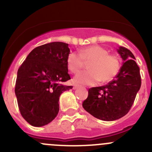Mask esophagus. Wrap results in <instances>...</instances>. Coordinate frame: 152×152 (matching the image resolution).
Returning a JSON list of instances; mask_svg holds the SVG:
<instances>
[{"label":"esophagus","mask_w":152,"mask_h":152,"mask_svg":"<svg viewBox=\"0 0 152 152\" xmlns=\"http://www.w3.org/2000/svg\"><path fill=\"white\" fill-rule=\"evenodd\" d=\"M78 87H79V85H73V90H76V89H77Z\"/></svg>","instance_id":"obj_1"}]
</instances>
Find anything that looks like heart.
Here are the masks:
<instances>
[{
    "label": "heart",
    "mask_w": 152,
    "mask_h": 152,
    "mask_svg": "<svg viewBox=\"0 0 152 152\" xmlns=\"http://www.w3.org/2000/svg\"><path fill=\"white\" fill-rule=\"evenodd\" d=\"M86 62H90L86 70L79 73L73 79L75 83L95 85L100 81L107 83L113 80L120 69V62L114 55H110L107 49L99 45H92L77 52H71L67 57L68 70L76 73Z\"/></svg>",
    "instance_id": "1"
}]
</instances>
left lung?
I'll list each match as a JSON object with an SVG mask.
<instances>
[{
	"mask_svg": "<svg viewBox=\"0 0 152 152\" xmlns=\"http://www.w3.org/2000/svg\"><path fill=\"white\" fill-rule=\"evenodd\" d=\"M123 65L115 79L107 85L91 87L82 103L87 113L107 121L117 120L128 113L141 86L140 67L129 49L119 47Z\"/></svg>",
	"mask_w": 152,
	"mask_h": 152,
	"instance_id": "1",
	"label": "left lung"
}]
</instances>
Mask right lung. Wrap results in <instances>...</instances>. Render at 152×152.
<instances>
[{
  "label": "right lung",
  "instance_id": "right-lung-1",
  "mask_svg": "<svg viewBox=\"0 0 152 152\" xmlns=\"http://www.w3.org/2000/svg\"><path fill=\"white\" fill-rule=\"evenodd\" d=\"M68 44L53 42L35 48L18 70L15 95L21 115L34 126L51 122L59 113V99L73 86L67 66Z\"/></svg>",
  "mask_w": 152,
  "mask_h": 152
}]
</instances>
